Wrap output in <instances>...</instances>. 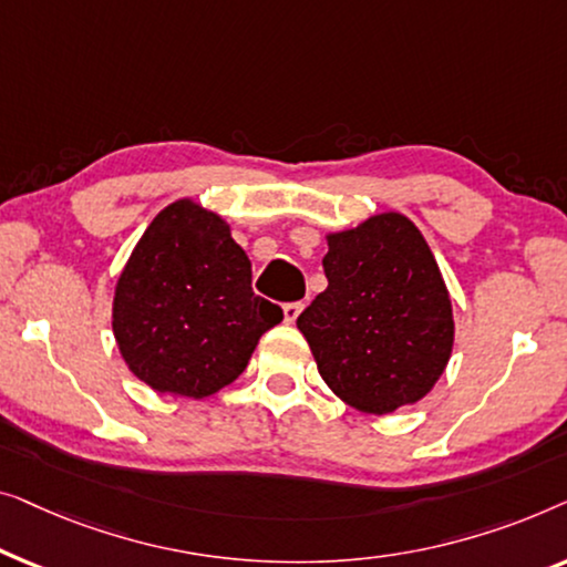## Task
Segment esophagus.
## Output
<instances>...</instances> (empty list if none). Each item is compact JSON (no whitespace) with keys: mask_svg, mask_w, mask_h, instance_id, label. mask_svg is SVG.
Wrapping results in <instances>:
<instances>
[{"mask_svg":"<svg viewBox=\"0 0 567 567\" xmlns=\"http://www.w3.org/2000/svg\"><path fill=\"white\" fill-rule=\"evenodd\" d=\"M300 310H302V302H285V308H282L285 323H295V321H298Z\"/></svg>","mask_w":567,"mask_h":567,"instance_id":"obj_1","label":"esophagus"}]
</instances>
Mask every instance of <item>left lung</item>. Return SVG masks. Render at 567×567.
<instances>
[{
  "mask_svg": "<svg viewBox=\"0 0 567 567\" xmlns=\"http://www.w3.org/2000/svg\"><path fill=\"white\" fill-rule=\"evenodd\" d=\"M329 287L298 316L318 372L364 413L416 403L452 354V302L421 230L401 213L329 236Z\"/></svg>",
  "mask_w": 567,
  "mask_h": 567,
  "instance_id": "8db88e82",
  "label": "left lung"
}]
</instances>
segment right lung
<instances>
[{"label": "right lung", "mask_w": 567, "mask_h": 567, "mask_svg": "<svg viewBox=\"0 0 567 567\" xmlns=\"http://www.w3.org/2000/svg\"><path fill=\"white\" fill-rule=\"evenodd\" d=\"M280 321L282 308L254 295L251 261L228 223L193 200L151 220L115 287V341L156 393H218Z\"/></svg>", "instance_id": "1"}]
</instances>
